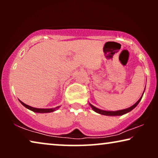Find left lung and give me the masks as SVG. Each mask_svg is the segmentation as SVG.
<instances>
[{
    "label": "left lung",
    "instance_id": "left-lung-1",
    "mask_svg": "<svg viewBox=\"0 0 158 158\" xmlns=\"http://www.w3.org/2000/svg\"><path fill=\"white\" fill-rule=\"evenodd\" d=\"M144 89H145V88H144ZM144 92H143V94H142V96L140 97V98L137 101V102H136V103H135V104H134L133 106H130V107L127 108V109H126L118 110V111H104V110L99 109H98V108L95 107L94 106H93L92 104H90V103H89V104H90V107L92 108V109L94 110V111H96V113H98V114H102V115H105V116H122V115H124V114H125L128 113V112H129V111H131V110H133L136 106H137L138 105V103H139V101H141V99H142V96H143V94H144Z\"/></svg>",
    "mask_w": 158,
    "mask_h": 158
}]
</instances>
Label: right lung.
<instances>
[{
  "label": "right lung",
  "mask_w": 158,
  "mask_h": 158,
  "mask_svg": "<svg viewBox=\"0 0 158 158\" xmlns=\"http://www.w3.org/2000/svg\"><path fill=\"white\" fill-rule=\"evenodd\" d=\"M19 101H20L21 103L23 106H25L27 109L31 110L32 111L36 112V113H50V112H53L56 111V110H57L60 107L59 106H57L55 108H52V109H37V108H34V107L30 106L29 105L25 104L24 103H23L22 101H21L20 100H19Z\"/></svg>",
  "instance_id": "obj_1"
}]
</instances>
